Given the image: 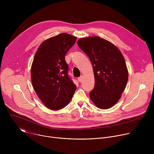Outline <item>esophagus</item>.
I'll return each mask as SVG.
<instances>
[{
    "instance_id": "1",
    "label": "esophagus",
    "mask_w": 154,
    "mask_h": 154,
    "mask_svg": "<svg viewBox=\"0 0 154 154\" xmlns=\"http://www.w3.org/2000/svg\"><path fill=\"white\" fill-rule=\"evenodd\" d=\"M78 81H79V82H82L83 81V77H82V76H80V77H79V78H78Z\"/></svg>"
}]
</instances>
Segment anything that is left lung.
<instances>
[{
	"instance_id": "obj_1",
	"label": "left lung",
	"mask_w": 154,
	"mask_h": 154,
	"mask_svg": "<svg viewBox=\"0 0 154 154\" xmlns=\"http://www.w3.org/2000/svg\"><path fill=\"white\" fill-rule=\"evenodd\" d=\"M79 47L91 62L95 85L90 97L99 108L114 106L120 99L128 81L125 59L113 43L99 36L80 38Z\"/></svg>"
}]
</instances>
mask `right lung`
Segmentation results:
<instances>
[{"label":"right lung","mask_w":154,"mask_h":154,"mask_svg":"<svg viewBox=\"0 0 154 154\" xmlns=\"http://www.w3.org/2000/svg\"><path fill=\"white\" fill-rule=\"evenodd\" d=\"M77 37L63 33L44 41L38 48L31 66L32 86L48 108L58 110L71 101L76 86L68 76L64 56Z\"/></svg>","instance_id":"obj_1"}]
</instances>
